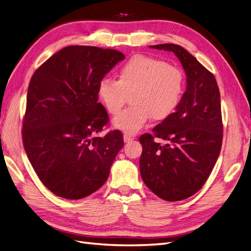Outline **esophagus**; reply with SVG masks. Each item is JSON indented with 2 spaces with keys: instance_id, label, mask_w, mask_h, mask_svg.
I'll return each mask as SVG.
<instances>
[{
  "instance_id": "34e87169",
  "label": "esophagus",
  "mask_w": 251,
  "mask_h": 251,
  "mask_svg": "<svg viewBox=\"0 0 251 251\" xmlns=\"http://www.w3.org/2000/svg\"><path fill=\"white\" fill-rule=\"evenodd\" d=\"M132 140H134V138L132 137V136L126 135V134L124 135V141H125V142H130V141H132Z\"/></svg>"
}]
</instances>
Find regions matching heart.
I'll return each mask as SVG.
<instances>
[{"instance_id":"heart-1","label":"heart","mask_w":251,"mask_h":251,"mask_svg":"<svg viewBox=\"0 0 251 251\" xmlns=\"http://www.w3.org/2000/svg\"><path fill=\"white\" fill-rule=\"evenodd\" d=\"M185 89V76L180 68L162 59L135 55L120 68L117 80L102 78L98 83V97L107 111L116 115L131 96L132 107L113 120V126L126 135H135L153 117L161 121L179 107Z\"/></svg>"}]
</instances>
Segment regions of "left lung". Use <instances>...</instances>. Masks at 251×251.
I'll list each match as a JSON object with an SVG mask.
<instances>
[{
    "mask_svg": "<svg viewBox=\"0 0 251 251\" xmlns=\"http://www.w3.org/2000/svg\"><path fill=\"white\" fill-rule=\"evenodd\" d=\"M150 47L173 52L179 58L186 75V89L178 109L153 128L155 137L169 143L160 146L151 134L139 138L140 175L144 184L159 198L181 201L204 185L221 151L220 91L214 75L179 45Z\"/></svg>",
    "mask_w": 251,
    "mask_h": 251,
    "instance_id": "1",
    "label": "left lung"
}]
</instances>
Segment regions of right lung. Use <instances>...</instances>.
Returning <instances> with one entry per match:
<instances>
[{
	"label": "right lung",
	"instance_id": "add662e5",
	"mask_svg": "<svg viewBox=\"0 0 251 251\" xmlns=\"http://www.w3.org/2000/svg\"><path fill=\"white\" fill-rule=\"evenodd\" d=\"M125 57L114 49L68 46L32 75L23 144L43 184L60 198L78 200L100 188L124 147L117 130L95 134L109 121L98 83Z\"/></svg>",
	"mask_w": 251,
	"mask_h": 251
}]
</instances>
